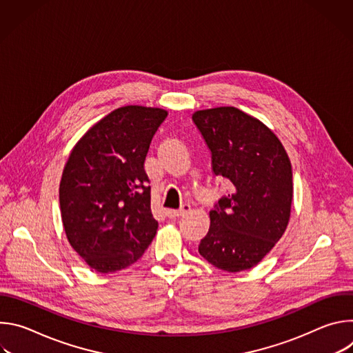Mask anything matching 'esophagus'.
<instances>
[{"label": "esophagus", "instance_id": "esophagus-1", "mask_svg": "<svg viewBox=\"0 0 353 353\" xmlns=\"http://www.w3.org/2000/svg\"><path fill=\"white\" fill-rule=\"evenodd\" d=\"M190 205L188 204H184L180 210H166V215L169 216V218H176V216H181V215H184V214H187L188 211H190Z\"/></svg>", "mask_w": 353, "mask_h": 353}]
</instances>
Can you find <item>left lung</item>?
I'll return each instance as SVG.
<instances>
[{
    "instance_id": "1",
    "label": "left lung",
    "mask_w": 353,
    "mask_h": 353,
    "mask_svg": "<svg viewBox=\"0 0 353 353\" xmlns=\"http://www.w3.org/2000/svg\"><path fill=\"white\" fill-rule=\"evenodd\" d=\"M192 120L212 155V170L233 184L210 212L198 245L214 267L240 272L257 265L285 233L293 198L292 165L278 137L236 108L198 110Z\"/></svg>"
}]
</instances>
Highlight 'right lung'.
<instances>
[{"label":"right lung","instance_id":"right-lung-1","mask_svg":"<svg viewBox=\"0 0 353 353\" xmlns=\"http://www.w3.org/2000/svg\"><path fill=\"white\" fill-rule=\"evenodd\" d=\"M166 116L159 108H119L83 134L64 166V230L78 256L100 274L134 264L157 234L143 163Z\"/></svg>","mask_w":353,"mask_h":353}]
</instances>
